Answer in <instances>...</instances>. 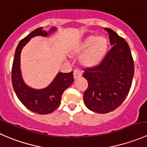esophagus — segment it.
Segmentation results:
<instances>
[{
  "mask_svg": "<svg viewBox=\"0 0 147 147\" xmlns=\"http://www.w3.org/2000/svg\"><path fill=\"white\" fill-rule=\"evenodd\" d=\"M73 76H74V78H75V79L80 78V77L82 76V72H81L79 69H75V70H74V72H73Z\"/></svg>",
  "mask_w": 147,
  "mask_h": 147,
  "instance_id": "34e87169",
  "label": "esophagus"
}]
</instances>
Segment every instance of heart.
I'll use <instances>...</instances> for the list:
<instances>
[{"label": "heart", "instance_id": "b5f03b06", "mask_svg": "<svg viewBox=\"0 0 147 147\" xmlns=\"http://www.w3.org/2000/svg\"><path fill=\"white\" fill-rule=\"evenodd\" d=\"M108 40L105 37L89 35L75 45L73 55H80V63L84 67H91L100 64L106 55Z\"/></svg>", "mask_w": 147, "mask_h": 147}]
</instances>
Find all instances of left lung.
Returning a JSON list of instances; mask_svg holds the SVG:
<instances>
[{
    "label": "left lung",
    "instance_id": "left-lung-1",
    "mask_svg": "<svg viewBox=\"0 0 147 147\" xmlns=\"http://www.w3.org/2000/svg\"><path fill=\"white\" fill-rule=\"evenodd\" d=\"M105 30L112 47L100 65L86 68L83 74L88 82L83 95L84 104L90 110L100 114L112 112L121 105L128 95L134 73L128 44L112 30Z\"/></svg>",
    "mask_w": 147,
    "mask_h": 147
}]
</instances>
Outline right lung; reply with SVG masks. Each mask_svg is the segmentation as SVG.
Wrapping results in <instances>:
<instances>
[{
	"label": "right lung",
	"instance_id": "1",
	"mask_svg": "<svg viewBox=\"0 0 147 147\" xmlns=\"http://www.w3.org/2000/svg\"><path fill=\"white\" fill-rule=\"evenodd\" d=\"M55 30L56 28L52 27L49 32H47L40 27L21 40L16 47L12 67V84L18 98L28 109L40 115L50 114L58 107L61 102L62 94L73 82V72L72 71L69 73L59 72L50 85L44 89L31 88L25 83L22 78L20 53L23 47L32 38L38 35L47 36Z\"/></svg>",
	"mask_w": 147,
	"mask_h": 147
}]
</instances>
